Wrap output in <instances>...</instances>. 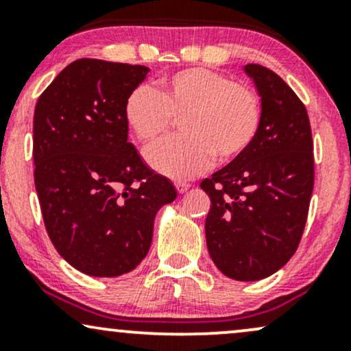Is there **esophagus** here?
<instances>
[{
    "mask_svg": "<svg viewBox=\"0 0 351 351\" xmlns=\"http://www.w3.org/2000/svg\"><path fill=\"white\" fill-rule=\"evenodd\" d=\"M189 186H191V184L184 183V181H176V183H175V188L178 189L180 195H183V193H186L188 189H189Z\"/></svg>",
    "mask_w": 351,
    "mask_h": 351,
    "instance_id": "34e87169",
    "label": "esophagus"
}]
</instances>
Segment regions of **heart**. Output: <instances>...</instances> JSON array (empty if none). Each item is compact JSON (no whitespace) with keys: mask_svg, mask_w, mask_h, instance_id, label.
Here are the masks:
<instances>
[{"mask_svg":"<svg viewBox=\"0 0 351 351\" xmlns=\"http://www.w3.org/2000/svg\"><path fill=\"white\" fill-rule=\"evenodd\" d=\"M125 122L142 143H153L180 119L184 135L148 148L153 170L173 180L204 171L213 160L229 163L247 152L263 120L261 99L251 87L221 72L189 67L162 77L158 88L138 86L123 106Z\"/></svg>","mask_w":351,"mask_h":351,"instance_id":"obj_1","label":"heart"}]
</instances>
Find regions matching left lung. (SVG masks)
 Masks as SVG:
<instances>
[{"label":"left lung","mask_w":351,"mask_h":351,"mask_svg":"<svg viewBox=\"0 0 351 351\" xmlns=\"http://www.w3.org/2000/svg\"><path fill=\"white\" fill-rule=\"evenodd\" d=\"M263 107L244 155L201 181L211 199L204 223L213 263L229 279H265L289 263L307 223L313 142L305 106L276 72L247 64Z\"/></svg>","instance_id":"left-lung-1"}]
</instances>
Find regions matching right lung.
Returning a JSON list of instances; mask_svg holds the SVG:
<instances>
[{
	"mask_svg": "<svg viewBox=\"0 0 351 351\" xmlns=\"http://www.w3.org/2000/svg\"><path fill=\"white\" fill-rule=\"evenodd\" d=\"M148 67L77 59L34 110V184L47 234L77 271L127 274L150 249L158 209L176 198L168 178L128 142L123 106Z\"/></svg>",
	"mask_w": 351,
	"mask_h": 351,
	"instance_id": "right-lung-1",
	"label": "right lung"
}]
</instances>
